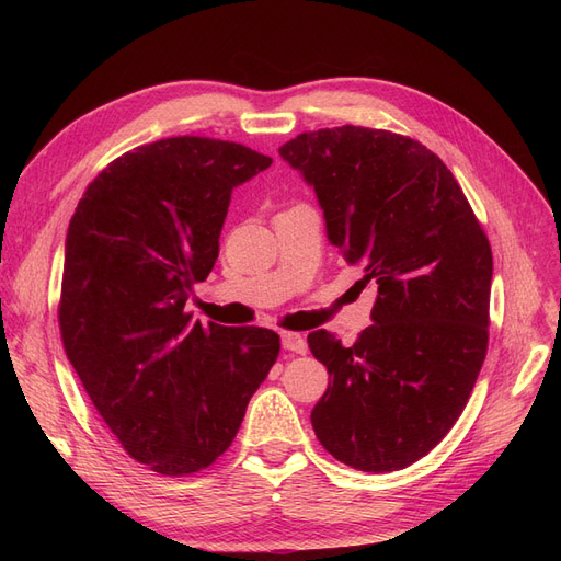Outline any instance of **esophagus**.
<instances>
[{
    "label": "esophagus",
    "instance_id": "1",
    "mask_svg": "<svg viewBox=\"0 0 561 561\" xmlns=\"http://www.w3.org/2000/svg\"><path fill=\"white\" fill-rule=\"evenodd\" d=\"M280 342H283V348H285V351H293V353H307V351H309L307 339H304V336L297 334V332H283V334H280Z\"/></svg>",
    "mask_w": 561,
    "mask_h": 561
}]
</instances>
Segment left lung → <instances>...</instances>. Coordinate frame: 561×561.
Returning <instances> with one entry per match:
<instances>
[{
  "instance_id": "obj_1",
  "label": "left lung",
  "mask_w": 561,
  "mask_h": 561,
  "mask_svg": "<svg viewBox=\"0 0 561 561\" xmlns=\"http://www.w3.org/2000/svg\"><path fill=\"white\" fill-rule=\"evenodd\" d=\"M278 154L313 186L332 245L377 287L371 322L344 346L309 334L328 367L313 431L336 461L390 472L426 456L461 416L486 355L494 260L449 168L404 135L339 126Z\"/></svg>"
}]
</instances>
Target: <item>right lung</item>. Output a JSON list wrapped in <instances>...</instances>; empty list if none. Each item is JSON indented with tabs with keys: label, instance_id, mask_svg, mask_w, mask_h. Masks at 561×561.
Returning a JSON list of instances; mask_svg holds the SVG:
<instances>
[{
	"label": "right lung",
	"instance_id": "right-lung-1",
	"mask_svg": "<svg viewBox=\"0 0 561 561\" xmlns=\"http://www.w3.org/2000/svg\"><path fill=\"white\" fill-rule=\"evenodd\" d=\"M271 159L250 147L165 138L114 159L83 192L65 241L60 334L98 414L161 474L225 454L280 339L264 328L192 322L236 186Z\"/></svg>",
	"mask_w": 561,
	"mask_h": 561
}]
</instances>
